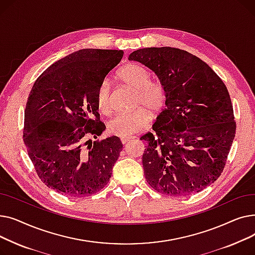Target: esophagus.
Masks as SVG:
<instances>
[{
	"label": "esophagus",
	"instance_id": "34e87169",
	"mask_svg": "<svg viewBox=\"0 0 255 255\" xmlns=\"http://www.w3.org/2000/svg\"><path fill=\"white\" fill-rule=\"evenodd\" d=\"M131 139H132V137H121V142H122L123 144H125L128 141H130Z\"/></svg>",
	"mask_w": 255,
	"mask_h": 255
}]
</instances>
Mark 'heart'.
Instances as JSON below:
<instances>
[{"label": "heart", "mask_w": 255, "mask_h": 255, "mask_svg": "<svg viewBox=\"0 0 255 255\" xmlns=\"http://www.w3.org/2000/svg\"><path fill=\"white\" fill-rule=\"evenodd\" d=\"M118 78L129 89L135 91L133 99L134 110L127 114H118L113 117L107 131L119 137H130L148 127L152 116H158L166 106L167 91L159 79H151V71L139 64H127L118 72ZM96 102L103 115H109L113 110V89L107 78L103 79L97 88Z\"/></svg>", "instance_id": "heart-1"}]
</instances>
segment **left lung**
<instances>
[{"label": "left lung", "mask_w": 255, "mask_h": 255, "mask_svg": "<svg viewBox=\"0 0 255 255\" xmlns=\"http://www.w3.org/2000/svg\"><path fill=\"white\" fill-rule=\"evenodd\" d=\"M156 73L167 91L166 109L157 118L142 166L148 184L159 193L189 195L221 175L236 135L233 104L222 79L192 53L175 47L133 51Z\"/></svg>", "instance_id": "left-lung-1"}]
</instances>
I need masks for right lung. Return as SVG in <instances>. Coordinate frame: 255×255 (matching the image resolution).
I'll return each mask as SVG.
<instances>
[{
  "label": "right lung",
  "mask_w": 255,
  "mask_h": 255,
  "mask_svg": "<svg viewBox=\"0 0 255 255\" xmlns=\"http://www.w3.org/2000/svg\"><path fill=\"white\" fill-rule=\"evenodd\" d=\"M123 50L85 48L57 61L29 94L22 139L38 177L49 188L74 197L100 191L123 149L105 129L96 92L123 58Z\"/></svg>",
  "instance_id": "obj_1"
}]
</instances>
